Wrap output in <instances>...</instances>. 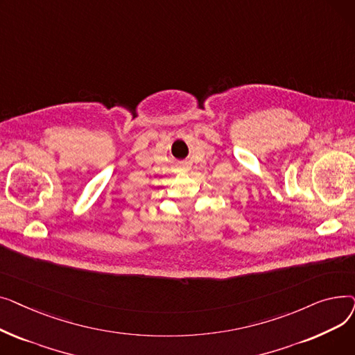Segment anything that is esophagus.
Returning a JSON list of instances; mask_svg holds the SVG:
<instances>
[{
	"mask_svg": "<svg viewBox=\"0 0 355 355\" xmlns=\"http://www.w3.org/2000/svg\"><path fill=\"white\" fill-rule=\"evenodd\" d=\"M180 170H181V171H184V173H187V171H189V166L181 165V166H180Z\"/></svg>",
	"mask_w": 355,
	"mask_h": 355,
	"instance_id": "obj_1",
	"label": "esophagus"
}]
</instances>
